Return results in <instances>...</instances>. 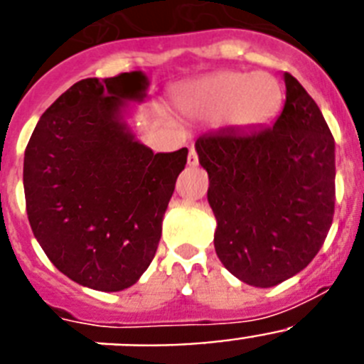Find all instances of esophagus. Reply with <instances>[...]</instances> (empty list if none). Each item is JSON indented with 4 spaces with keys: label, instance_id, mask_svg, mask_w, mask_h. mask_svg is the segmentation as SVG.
Returning <instances> with one entry per match:
<instances>
[{
    "label": "esophagus",
    "instance_id": "esophagus-1",
    "mask_svg": "<svg viewBox=\"0 0 364 364\" xmlns=\"http://www.w3.org/2000/svg\"><path fill=\"white\" fill-rule=\"evenodd\" d=\"M198 164V156H197V151L195 147H189V156H188V166L195 167Z\"/></svg>",
    "mask_w": 364,
    "mask_h": 364
}]
</instances>
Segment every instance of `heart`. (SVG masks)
<instances>
[{
    "label": "heart",
    "mask_w": 364,
    "mask_h": 364,
    "mask_svg": "<svg viewBox=\"0 0 364 364\" xmlns=\"http://www.w3.org/2000/svg\"><path fill=\"white\" fill-rule=\"evenodd\" d=\"M180 104L191 114L226 117L231 125L257 127L279 111L281 85L266 73H220L188 87Z\"/></svg>",
    "instance_id": "1"
}]
</instances>
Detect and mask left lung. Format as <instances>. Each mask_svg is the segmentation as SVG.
<instances>
[{"instance_id":"left-lung-1","label":"left lung","mask_w":364,"mask_h":364,"mask_svg":"<svg viewBox=\"0 0 364 364\" xmlns=\"http://www.w3.org/2000/svg\"><path fill=\"white\" fill-rule=\"evenodd\" d=\"M272 125L220 129L195 142L210 176L215 252L228 272L272 288L310 264L332 226L336 142L304 87L284 73Z\"/></svg>"}]
</instances>
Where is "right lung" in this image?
<instances>
[{
	"instance_id": "1",
	"label": "right lung",
	"mask_w": 364,
	"mask_h": 364,
	"mask_svg": "<svg viewBox=\"0 0 364 364\" xmlns=\"http://www.w3.org/2000/svg\"><path fill=\"white\" fill-rule=\"evenodd\" d=\"M142 70L74 83L41 114L25 149L32 233L63 275L100 291L133 286L149 268L188 147L156 153L127 124L144 102Z\"/></svg>"
}]
</instances>
